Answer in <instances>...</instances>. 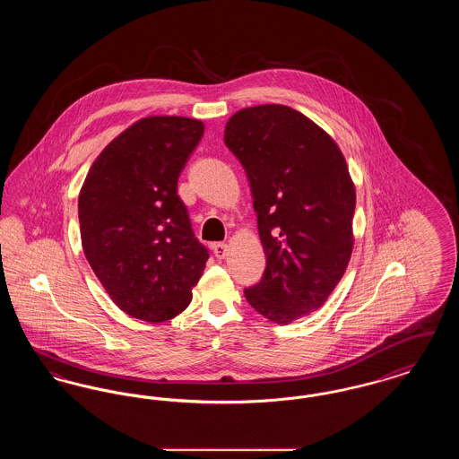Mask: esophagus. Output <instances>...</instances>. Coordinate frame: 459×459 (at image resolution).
Returning <instances> with one entry per match:
<instances>
[{"label":"esophagus","instance_id":"34e87169","mask_svg":"<svg viewBox=\"0 0 459 459\" xmlns=\"http://www.w3.org/2000/svg\"><path fill=\"white\" fill-rule=\"evenodd\" d=\"M212 249H213V255H215L219 260H223V258L227 256V253H229V246H227V244H223V242H217V244H213V246H212Z\"/></svg>","mask_w":459,"mask_h":459}]
</instances>
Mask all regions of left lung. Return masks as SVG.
Wrapping results in <instances>:
<instances>
[{
    "label": "left lung",
    "mask_w": 459,
    "mask_h": 459,
    "mask_svg": "<svg viewBox=\"0 0 459 459\" xmlns=\"http://www.w3.org/2000/svg\"><path fill=\"white\" fill-rule=\"evenodd\" d=\"M223 139L249 178L266 256L246 299L287 325L325 305L348 268L356 189L346 158L320 126L285 105L239 109Z\"/></svg>",
    "instance_id": "1"
}]
</instances>
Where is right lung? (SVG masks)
<instances>
[{
  "instance_id": "1",
  "label": "right lung",
  "mask_w": 459,
  "mask_h": 459,
  "mask_svg": "<svg viewBox=\"0 0 459 459\" xmlns=\"http://www.w3.org/2000/svg\"><path fill=\"white\" fill-rule=\"evenodd\" d=\"M204 132L196 118L152 115L120 132L79 193L82 249L111 301L132 318L172 320L208 262L177 180Z\"/></svg>"
}]
</instances>
